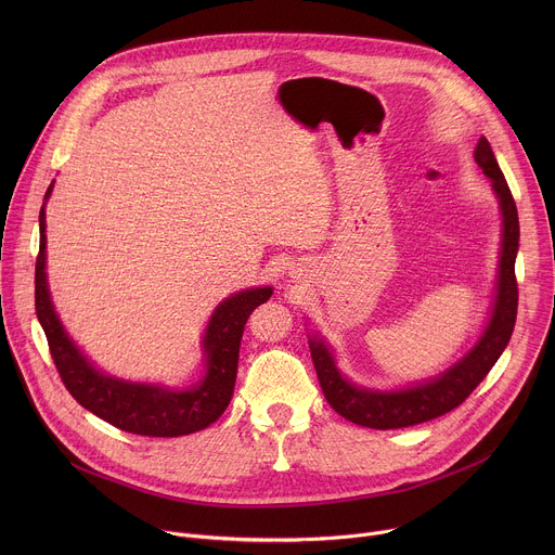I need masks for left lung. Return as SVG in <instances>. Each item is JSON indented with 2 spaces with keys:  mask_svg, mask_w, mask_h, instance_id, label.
Here are the masks:
<instances>
[{
  "mask_svg": "<svg viewBox=\"0 0 555 555\" xmlns=\"http://www.w3.org/2000/svg\"><path fill=\"white\" fill-rule=\"evenodd\" d=\"M474 163L483 169L486 178H490L503 219L494 298L483 334L474 343V347L430 379L404 388L384 390L351 382L338 369L336 356L325 338H321L319 334L307 336L315 375H319L327 402L338 415L358 426L375 430L406 428L450 413L461 402H465L467 395L481 384V379L496 364L512 338L518 309V285L514 274L520 236L518 210L486 135L479 138L477 149H474Z\"/></svg>",
  "mask_w": 555,
  "mask_h": 555,
  "instance_id": "1",
  "label": "left lung"
}]
</instances>
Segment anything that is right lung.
I'll return each instance as SVG.
<instances>
[{
  "instance_id": "add662e5",
  "label": "right lung",
  "mask_w": 555,
  "mask_h": 555,
  "mask_svg": "<svg viewBox=\"0 0 555 555\" xmlns=\"http://www.w3.org/2000/svg\"><path fill=\"white\" fill-rule=\"evenodd\" d=\"M52 189L54 180L48 186L46 202ZM46 202L39 212L35 307L56 371L72 398L96 417L133 435L182 437L208 428L232 400L244 325L250 311L272 296V287L242 289L215 307L199 343L204 364L199 382L176 388L109 375L78 349L54 309L46 272Z\"/></svg>"
}]
</instances>
